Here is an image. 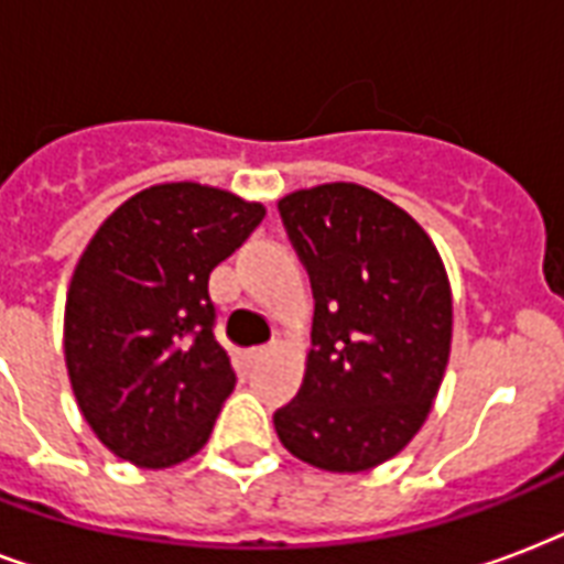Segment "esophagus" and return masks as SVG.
Segmentation results:
<instances>
[{
    "label": "esophagus",
    "instance_id": "34e87169",
    "mask_svg": "<svg viewBox=\"0 0 564 564\" xmlns=\"http://www.w3.org/2000/svg\"><path fill=\"white\" fill-rule=\"evenodd\" d=\"M270 352H273V347H256V350H250V359L261 361V359H268Z\"/></svg>",
    "mask_w": 564,
    "mask_h": 564
}]
</instances>
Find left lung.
I'll list each match as a JSON object with an SVG mask.
<instances>
[{
	"label": "left lung",
	"instance_id": "1",
	"mask_svg": "<svg viewBox=\"0 0 564 564\" xmlns=\"http://www.w3.org/2000/svg\"><path fill=\"white\" fill-rule=\"evenodd\" d=\"M279 214L314 294L296 397L273 414L296 459L359 474L394 459L430 417L447 370L453 294L421 223L352 182L305 187Z\"/></svg>",
	"mask_w": 564,
	"mask_h": 564
}]
</instances>
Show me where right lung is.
<instances>
[{
  "label": "right lung",
  "instance_id": "1",
  "mask_svg": "<svg viewBox=\"0 0 564 564\" xmlns=\"http://www.w3.org/2000/svg\"><path fill=\"white\" fill-rule=\"evenodd\" d=\"M261 217L229 191L167 182L129 196L82 252L64 359L87 426L120 459L161 470L205 447L235 388L208 276Z\"/></svg>",
  "mask_w": 564,
  "mask_h": 564
}]
</instances>
